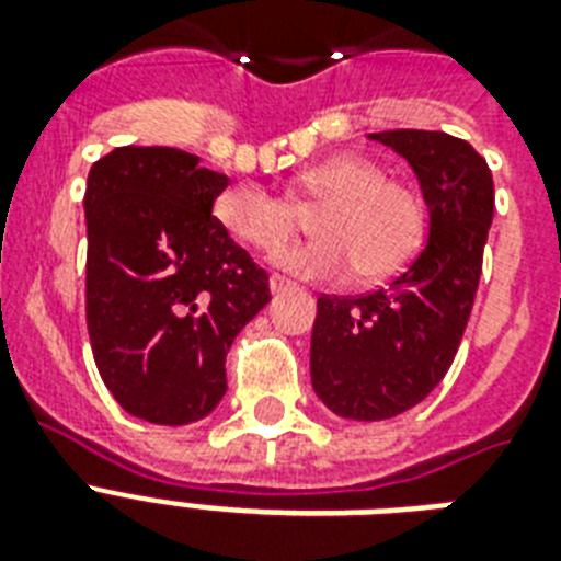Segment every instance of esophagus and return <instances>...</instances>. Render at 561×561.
<instances>
[{"instance_id": "obj_1", "label": "esophagus", "mask_w": 561, "mask_h": 561, "mask_svg": "<svg viewBox=\"0 0 561 561\" xmlns=\"http://www.w3.org/2000/svg\"><path fill=\"white\" fill-rule=\"evenodd\" d=\"M294 288V282L285 279V276H279V273H273L271 276V290L273 294H285V290Z\"/></svg>"}]
</instances>
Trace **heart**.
Instances as JSON below:
<instances>
[{
  "label": "heart",
  "instance_id": "obj_1",
  "mask_svg": "<svg viewBox=\"0 0 561 561\" xmlns=\"http://www.w3.org/2000/svg\"><path fill=\"white\" fill-rule=\"evenodd\" d=\"M311 215L317 238L276 255V264L302 279H346L355 267L364 282H383L416 259L425 238V211L416 194L390 183L367 157H332L302 171L294 197L255 183H236L215 197V218L229 236L273 253L297 236L299 209Z\"/></svg>",
  "mask_w": 561,
  "mask_h": 561
}]
</instances>
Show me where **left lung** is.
<instances>
[{
	"instance_id": "8db88e82",
	"label": "left lung",
	"mask_w": 561,
	"mask_h": 561,
	"mask_svg": "<svg viewBox=\"0 0 561 561\" xmlns=\"http://www.w3.org/2000/svg\"><path fill=\"white\" fill-rule=\"evenodd\" d=\"M369 139L416 174L427 241L387 288L317 299L311 387L332 413L355 422L399 416L443 381L469 323L495 211L492 171L469 142L434 130Z\"/></svg>"
}]
</instances>
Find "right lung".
<instances>
[{"label": "right lung", "instance_id": "obj_1", "mask_svg": "<svg viewBox=\"0 0 561 561\" xmlns=\"http://www.w3.org/2000/svg\"><path fill=\"white\" fill-rule=\"evenodd\" d=\"M227 174L178 148L125 145L90 169L87 329L113 399L151 425H192L227 392V352L271 302L267 273L211 203Z\"/></svg>", "mask_w": 561, "mask_h": 561}]
</instances>
